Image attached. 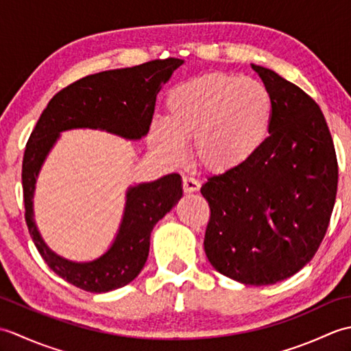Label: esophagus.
<instances>
[{
    "mask_svg": "<svg viewBox=\"0 0 351 351\" xmlns=\"http://www.w3.org/2000/svg\"><path fill=\"white\" fill-rule=\"evenodd\" d=\"M182 187L185 193H195L200 190V182L191 176H184L182 178Z\"/></svg>",
    "mask_w": 351,
    "mask_h": 351,
    "instance_id": "esophagus-1",
    "label": "esophagus"
}]
</instances>
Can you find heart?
Segmentation results:
<instances>
[{"instance_id":"obj_1","label":"heart","mask_w":351,"mask_h":351,"mask_svg":"<svg viewBox=\"0 0 351 351\" xmlns=\"http://www.w3.org/2000/svg\"><path fill=\"white\" fill-rule=\"evenodd\" d=\"M166 119L154 121L149 143L169 161L185 156L193 140L197 161L214 173L244 167L263 151L273 130L274 102L258 80L210 72L176 84Z\"/></svg>"}]
</instances>
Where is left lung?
Here are the masks:
<instances>
[{"label": "left lung", "mask_w": 351, "mask_h": 351, "mask_svg": "<svg viewBox=\"0 0 351 351\" xmlns=\"http://www.w3.org/2000/svg\"><path fill=\"white\" fill-rule=\"evenodd\" d=\"M274 102L267 145L244 167L208 178L205 253L223 276L273 285L314 258L329 226L338 161L317 102L274 71L252 64Z\"/></svg>", "instance_id": "obj_1"}]
</instances>
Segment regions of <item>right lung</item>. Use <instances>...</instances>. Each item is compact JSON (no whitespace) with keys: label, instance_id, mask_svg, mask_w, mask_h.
<instances>
[{"label":"right lung","instance_id":"1","mask_svg":"<svg viewBox=\"0 0 351 351\" xmlns=\"http://www.w3.org/2000/svg\"><path fill=\"white\" fill-rule=\"evenodd\" d=\"M182 63L181 58H166L81 78L49 101L28 138L22 161V189L29 235L52 271L88 293H108L137 278L149 255L154 226L182 197L181 176L170 173L130 187L121 226L110 249L87 263L57 255L43 241L33 210L37 176L63 131L88 128L126 140L145 137L156 95Z\"/></svg>","mask_w":351,"mask_h":351}]
</instances>
